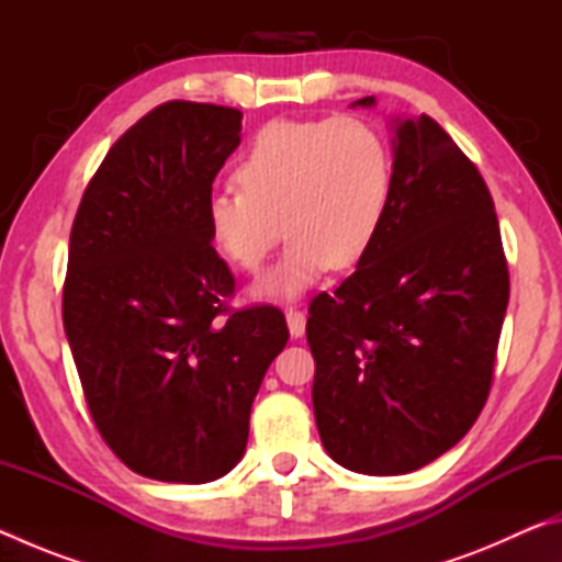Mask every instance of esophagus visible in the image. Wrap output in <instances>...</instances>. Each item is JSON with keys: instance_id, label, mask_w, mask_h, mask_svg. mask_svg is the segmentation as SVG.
<instances>
[{"instance_id": "esophagus-1", "label": "esophagus", "mask_w": 562, "mask_h": 562, "mask_svg": "<svg viewBox=\"0 0 562 562\" xmlns=\"http://www.w3.org/2000/svg\"><path fill=\"white\" fill-rule=\"evenodd\" d=\"M284 317H288V327H290V335L297 339L304 335V327H307V317H304V312L300 310H288L284 312Z\"/></svg>"}]
</instances>
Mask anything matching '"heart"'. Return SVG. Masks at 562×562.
I'll return each instance as SVG.
<instances>
[{
	"label": "heart",
	"instance_id": "obj_1",
	"mask_svg": "<svg viewBox=\"0 0 562 562\" xmlns=\"http://www.w3.org/2000/svg\"><path fill=\"white\" fill-rule=\"evenodd\" d=\"M235 180L240 190L207 198V235L243 272H258L288 235V250L255 294L294 300L329 268L349 270L367 258L392 201L394 160L367 121H272L247 146Z\"/></svg>",
	"mask_w": 562,
	"mask_h": 562
}]
</instances>
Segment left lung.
I'll return each instance as SVG.
<instances>
[{"label": "left lung", "mask_w": 562, "mask_h": 562, "mask_svg": "<svg viewBox=\"0 0 562 562\" xmlns=\"http://www.w3.org/2000/svg\"><path fill=\"white\" fill-rule=\"evenodd\" d=\"M508 292L479 168L426 113L396 119L382 231L335 294L310 304L312 404L331 459L398 475L459 443L491 392Z\"/></svg>", "instance_id": "1"}]
</instances>
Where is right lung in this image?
<instances>
[{
    "mask_svg": "<svg viewBox=\"0 0 562 562\" xmlns=\"http://www.w3.org/2000/svg\"><path fill=\"white\" fill-rule=\"evenodd\" d=\"M240 121L215 103H160L111 146L74 217L66 339L101 439L146 479L231 471L290 339L278 307L227 310L235 278L207 235V198Z\"/></svg>",
    "mask_w": 562,
    "mask_h": 562,
    "instance_id": "obj_1",
    "label": "right lung"
}]
</instances>
